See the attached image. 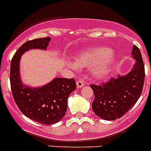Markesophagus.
<instances>
[{"label": "esophagus", "mask_w": 151, "mask_h": 151, "mask_svg": "<svg viewBox=\"0 0 151 151\" xmlns=\"http://www.w3.org/2000/svg\"><path fill=\"white\" fill-rule=\"evenodd\" d=\"M84 82L83 81H81V80H79V81H77V87L79 88H82V87H84Z\"/></svg>", "instance_id": "esophagus-1"}]
</instances>
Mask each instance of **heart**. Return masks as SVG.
<instances>
[{
  "label": "heart",
  "mask_w": 151,
  "mask_h": 151,
  "mask_svg": "<svg viewBox=\"0 0 151 151\" xmlns=\"http://www.w3.org/2000/svg\"><path fill=\"white\" fill-rule=\"evenodd\" d=\"M112 51L105 46L90 48L79 52L76 56V63L80 68L93 67V75L97 79H101L107 75L111 65L113 63L114 57ZM72 67L77 69L78 66L72 63Z\"/></svg>",
  "instance_id": "1"
}]
</instances>
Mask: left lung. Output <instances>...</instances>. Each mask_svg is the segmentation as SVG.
<instances>
[{"mask_svg": "<svg viewBox=\"0 0 151 151\" xmlns=\"http://www.w3.org/2000/svg\"><path fill=\"white\" fill-rule=\"evenodd\" d=\"M132 54L136 63L128 74L111 78L100 85H90L95 94L92 109L100 118L105 120L121 118L137 103L141 95L145 78L144 64L137 46H133Z\"/></svg>", "mask_w": 151, "mask_h": 151, "instance_id": "left-lung-1", "label": "left lung"}]
</instances>
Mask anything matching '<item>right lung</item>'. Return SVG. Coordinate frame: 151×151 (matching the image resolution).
Returning a JSON list of instances; mask_svg holds the SVG:
<instances>
[{
    "instance_id": "obj_1",
    "label": "right lung",
    "mask_w": 151,
    "mask_h": 151,
    "mask_svg": "<svg viewBox=\"0 0 151 151\" xmlns=\"http://www.w3.org/2000/svg\"><path fill=\"white\" fill-rule=\"evenodd\" d=\"M50 41V37H45L24 42L14 53L10 68L11 88L17 106L28 118L45 125L54 124L63 118L67 109V99L77 88L73 78H55L39 88L24 86L21 81V56L31 49L46 50Z\"/></svg>"
}]
</instances>
